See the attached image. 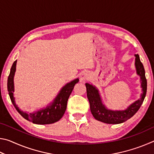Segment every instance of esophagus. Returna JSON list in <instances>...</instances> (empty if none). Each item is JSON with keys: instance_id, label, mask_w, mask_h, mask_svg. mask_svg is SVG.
Here are the masks:
<instances>
[{"instance_id": "obj_1", "label": "esophagus", "mask_w": 154, "mask_h": 154, "mask_svg": "<svg viewBox=\"0 0 154 154\" xmlns=\"http://www.w3.org/2000/svg\"><path fill=\"white\" fill-rule=\"evenodd\" d=\"M80 82H84L85 80L89 79L90 78V74L88 72H83L80 75Z\"/></svg>"}]
</instances>
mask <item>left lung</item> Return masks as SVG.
<instances>
[{"label": "left lung", "instance_id": "left-lung-1", "mask_svg": "<svg viewBox=\"0 0 154 154\" xmlns=\"http://www.w3.org/2000/svg\"><path fill=\"white\" fill-rule=\"evenodd\" d=\"M135 56V68L137 74L140 77V88L142 93L140 98L123 110H112L106 107L103 103L100 92L95 85L90 83H85L87 91V96L90 103V111L92 116L98 121L109 124H118L126 122L132 118L137 113L144 100L147 92V79L145 78V72L143 65L140 60L139 56Z\"/></svg>", "mask_w": 154, "mask_h": 154}]
</instances>
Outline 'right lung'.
<instances>
[{
	"mask_svg": "<svg viewBox=\"0 0 154 154\" xmlns=\"http://www.w3.org/2000/svg\"><path fill=\"white\" fill-rule=\"evenodd\" d=\"M16 64L17 60H15L10 70V73L7 80V90L9 92V97L11 98L13 105L18 113L26 120L36 124H49L59 121L65 113L68 99L73 90L75 85L79 82V79L78 78L75 79L64 85L60 90L56 98L48 105H46L45 107L41 108L32 113H28L21 110L15 103L14 92H15L14 76L16 71Z\"/></svg>",
	"mask_w": 154,
	"mask_h": 154,
	"instance_id": "1",
	"label": "right lung"
}]
</instances>
